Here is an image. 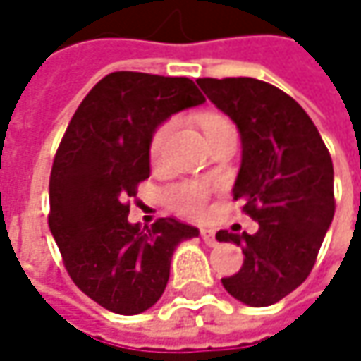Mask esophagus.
Instances as JSON below:
<instances>
[{"instance_id":"esophagus-1","label":"esophagus","mask_w":361,"mask_h":361,"mask_svg":"<svg viewBox=\"0 0 361 361\" xmlns=\"http://www.w3.org/2000/svg\"><path fill=\"white\" fill-rule=\"evenodd\" d=\"M202 239L205 241V245H209V247L218 245V241H216V233H214L212 228H202Z\"/></svg>"}]
</instances>
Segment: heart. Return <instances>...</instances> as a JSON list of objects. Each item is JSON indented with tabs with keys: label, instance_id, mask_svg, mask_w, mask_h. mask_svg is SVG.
I'll return each instance as SVG.
<instances>
[{
	"label": "heart",
	"instance_id": "b5f03b06",
	"mask_svg": "<svg viewBox=\"0 0 361 361\" xmlns=\"http://www.w3.org/2000/svg\"><path fill=\"white\" fill-rule=\"evenodd\" d=\"M226 126H231V124L226 120H222V118H216V116H209L205 120V133L207 135H212V133H216L220 128H226ZM172 130H174V122L168 120L154 133L152 145H149V156H152L154 161L161 159V156L166 154V147H168V141L172 137ZM168 202H170V205H174L178 212L187 214V216H200L205 209L207 191L203 189L202 185H195V183L178 185V187L168 191Z\"/></svg>",
	"mask_w": 361,
	"mask_h": 361
}]
</instances>
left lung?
Segmentation results:
<instances>
[{
    "label": "left lung",
    "mask_w": 361,
    "mask_h": 361,
    "mask_svg": "<svg viewBox=\"0 0 361 361\" xmlns=\"http://www.w3.org/2000/svg\"><path fill=\"white\" fill-rule=\"evenodd\" d=\"M197 85L237 124L243 152L233 195L259 224L255 235L216 233L245 253L241 270L222 285L241 303L266 307L314 268L335 216L333 159L312 118L285 91L247 76Z\"/></svg>",
    "instance_id": "obj_1"
}]
</instances>
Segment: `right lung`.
<instances>
[{
    "mask_svg": "<svg viewBox=\"0 0 361 361\" xmlns=\"http://www.w3.org/2000/svg\"><path fill=\"white\" fill-rule=\"evenodd\" d=\"M205 102L191 78L104 76L74 112L49 178V231L74 285L114 314L158 301L178 243L200 231L174 218L128 222V197L149 176L152 137L170 116Z\"/></svg>",
    "mask_w": 361,
    "mask_h": 361,
    "instance_id": "right-lung-1",
    "label": "right lung"
}]
</instances>
